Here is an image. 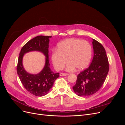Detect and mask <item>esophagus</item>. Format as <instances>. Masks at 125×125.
Listing matches in <instances>:
<instances>
[{"label":"esophagus","instance_id":"34e87169","mask_svg":"<svg viewBox=\"0 0 125 125\" xmlns=\"http://www.w3.org/2000/svg\"><path fill=\"white\" fill-rule=\"evenodd\" d=\"M68 73H60V76H65V75H67Z\"/></svg>","mask_w":125,"mask_h":125}]
</instances>
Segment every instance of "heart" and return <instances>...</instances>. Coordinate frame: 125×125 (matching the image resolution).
Instances as JSON below:
<instances>
[{"label":"heart","instance_id":"heart-1","mask_svg":"<svg viewBox=\"0 0 125 125\" xmlns=\"http://www.w3.org/2000/svg\"><path fill=\"white\" fill-rule=\"evenodd\" d=\"M92 48L85 41L77 39L65 40L58 43L57 50L52 51L51 59L55 68L62 69L67 62L66 70L73 71L75 68L80 70L89 65L92 58Z\"/></svg>","mask_w":125,"mask_h":125}]
</instances>
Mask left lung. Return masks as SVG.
<instances>
[{
    "label": "left lung",
    "mask_w": 125,
    "mask_h": 125,
    "mask_svg": "<svg viewBox=\"0 0 125 125\" xmlns=\"http://www.w3.org/2000/svg\"><path fill=\"white\" fill-rule=\"evenodd\" d=\"M92 40V61L89 68L77 75L76 84L73 87L74 93L79 96L91 95L97 92L108 73V60L105 50L99 42Z\"/></svg>",
    "instance_id": "left-lung-1"
}]
</instances>
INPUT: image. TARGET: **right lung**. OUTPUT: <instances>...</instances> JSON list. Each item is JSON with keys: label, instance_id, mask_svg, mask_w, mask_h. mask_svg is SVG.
I'll return each instance as SVG.
<instances>
[{"label": "right lung", "instance_id": "right-lung-1", "mask_svg": "<svg viewBox=\"0 0 125 125\" xmlns=\"http://www.w3.org/2000/svg\"><path fill=\"white\" fill-rule=\"evenodd\" d=\"M51 37L40 35L29 41L22 47L18 58L17 71L22 84L28 92L37 96H43L47 94L56 79L59 77V73H54L50 67L48 47ZM32 51H40L46 57L43 69L35 75L28 73L24 69L22 63L24 54Z\"/></svg>", "mask_w": 125, "mask_h": 125}]
</instances>
